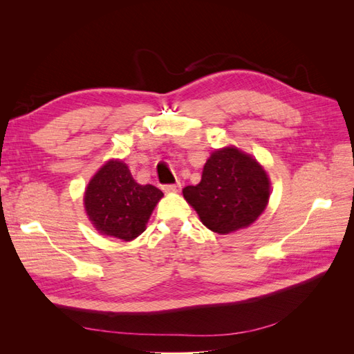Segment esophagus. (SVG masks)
Masks as SVG:
<instances>
[{
	"instance_id": "esophagus-1",
	"label": "esophagus",
	"mask_w": 354,
	"mask_h": 354,
	"mask_svg": "<svg viewBox=\"0 0 354 354\" xmlns=\"http://www.w3.org/2000/svg\"><path fill=\"white\" fill-rule=\"evenodd\" d=\"M180 189H181L180 181H177V183H173V185H164L162 186L164 192H178Z\"/></svg>"
}]
</instances>
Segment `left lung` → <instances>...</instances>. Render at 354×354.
<instances>
[{"label":"left lung","mask_w":354,"mask_h":354,"mask_svg":"<svg viewBox=\"0 0 354 354\" xmlns=\"http://www.w3.org/2000/svg\"><path fill=\"white\" fill-rule=\"evenodd\" d=\"M183 195L209 230L226 234L259 218L269 202L270 183L255 159L226 147L212 152L199 183L186 186Z\"/></svg>","instance_id":"8db88e82"}]
</instances>
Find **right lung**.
<instances>
[{
	"label": "right lung",
	"mask_w": 354,
	"mask_h": 354,
	"mask_svg": "<svg viewBox=\"0 0 354 354\" xmlns=\"http://www.w3.org/2000/svg\"><path fill=\"white\" fill-rule=\"evenodd\" d=\"M162 198L152 185H138L121 160H109L93 177L85 190V211L102 234L131 241L146 229V223Z\"/></svg>",
	"instance_id": "add662e5"
}]
</instances>
